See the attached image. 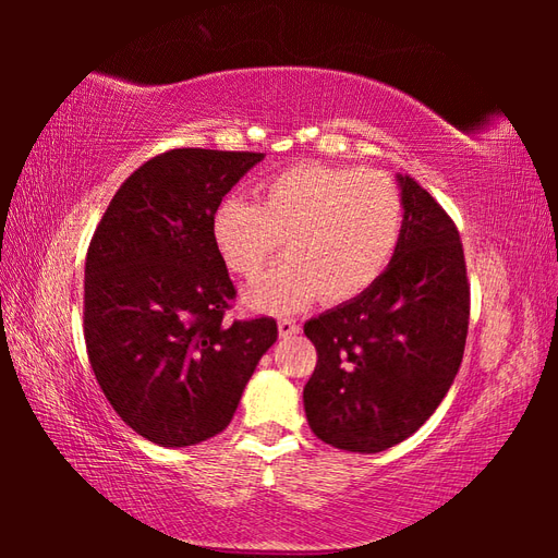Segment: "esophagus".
Returning a JSON list of instances; mask_svg holds the SVG:
<instances>
[{
  "instance_id": "obj_1",
  "label": "esophagus",
  "mask_w": 558,
  "mask_h": 558,
  "mask_svg": "<svg viewBox=\"0 0 558 558\" xmlns=\"http://www.w3.org/2000/svg\"><path fill=\"white\" fill-rule=\"evenodd\" d=\"M300 330H302L300 324L292 322V318H280V322H278V333H280V338H292V336H298Z\"/></svg>"
}]
</instances>
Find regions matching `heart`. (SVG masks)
I'll return each mask as SVG.
<instances>
[{"instance_id":"heart-1","label":"heart","mask_w":558,"mask_h":558,"mask_svg":"<svg viewBox=\"0 0 558 558\" xmlns=\"http://www.w3.org/2000/svg\"><path fill=\"white\" fill-rule=\"evenodd\" d=\"M405 225L400 186L381 170L298 162L268 174L252 204L228 198L213 210L210 240L232 276L254 280L280 248L288 258L248 290L264 312H294L318 294L345 304L369 292Z\"/></svg>"}]
</instances>
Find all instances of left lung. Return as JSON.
I'll list each match as a JSON object with an SVG mask.
<instances>
[{
	"label": "left lung",
	"mask_w": 558,
	"mask_h": 558,
	"mask_svg": "<svg viewBox=\"0 0 558 558\" xmlns=\"http://www.w3.org/2000/svg\"><path fill=\"white\" fill-rule=\"evenodd\" d=\"M405 225L376 286L304 324L316 366L304 386L312 432L340 450L405 441L448 393L465 352L470 282L456 222L400 177Z\"/></svg>",
	"instance_id": "1"
}]
</instances>
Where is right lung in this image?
<instances>
[{
	"instance_id": "1",
	"label": "right lung",
	"mask_w": 558,
	"mask_h": 558,
	"mask_svg": "<svg viewBox=\"0 0 558 558\" xmlns=\"http://www.w3.org/2000/svg\"><path fill=\"white\" fill-rule=\"evenodd\" d=\"M260 160L252 150H165L117 189L88 244L93 374L122 422L158 446L220 434L278 340L270 316L225 322L236 290L210 240L213 210Z\"/></svg>"
}]
</instances>
